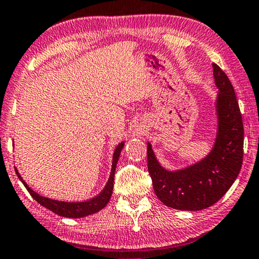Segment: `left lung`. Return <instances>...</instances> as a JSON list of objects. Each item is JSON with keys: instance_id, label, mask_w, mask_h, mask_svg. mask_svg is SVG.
<instances>
[{"instance_id": "1", "label": "left lung", "mask_w": 259, "mask_h": 259, "mask_svg": "<svg viewBox=\"0 0 259 259\" xmlns=\"http://www.w3.org/2000/svg\"><path fill=\"white\" fill-rule=\"evenodd\" d=\"M212 69L219 89V125L210 153L192 166L170 171L159 163L147 142L148 173L156 196L167 207L179 210L196 211L215 204L229 190L242 168L244 128L238 102L223 70L216 64Z\"/></svg>"}]
</instances>
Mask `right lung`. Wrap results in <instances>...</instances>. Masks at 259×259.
<instances>
[{
  "label": "right lung",
  "mask_w": 259,
  "mask_h": 259,
  "mask_svg": "<svg viewBox=\"0 0 259 259\" xmlns=\"http://www.w3.org/2000/svg\"><path fill=\"white\" fill-rule=\"evenodd\" d=\"M125 146V142H120L115 148V151L113 153V161H112V169H111V174L110 178H108V181L106 183V186L104 187V189L100 192V194L97 195L96 197L91 198V200L84 201V202H64V201H58V200H52V198H48L44 197L42 195L37 194L36 192L30 188V187L23 181L22 176L18 173L17 169L16 174L22 182L25 188H27L30 195L35 198V200L38 202L40 205L48 208L49 210L54 211L55 213H57L59 216L63 217H70V219H79V217H85L89 215H92V213L98 212L99 210H102L103 208H105L110 201V198L112 196V192H113V183H114V173H115V167H117L119 156H120L121 149Z\"/></svg>",
  "instance_id": "right-lung-1"
}]
</instances>
